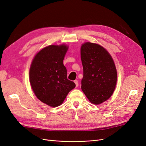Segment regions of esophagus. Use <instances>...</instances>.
<instances>
[{
  "label": "esophagus",
  "mask_w": 146,
  "mask_h": 146,
  "mask_svg": "<svg viewBox=\"0 0 146 146\" xmlns=\"http://www.w3.org/2000/svg\"><path fill=\"white\" fill-rule=\"evenodd\" d=\"M74 83H75V84H76V86L77 87V86H78V80H75V81H74Z\"/></svg>",
  "instance_id": "34e87169"
}]
</instances>
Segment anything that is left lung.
I'll list each match as a JSON object with an SVG mask.
<instances>
[{"label":"left lung","instance_id":"8db88e82","mask_svg":"<svg viewBox=\"0 0 146 146\" xmlns=\"http://www.w3.org/2000/svg\"><path fill=\"white\" fill-rule=\"evenodd\" d=\"M81 60L84 69L82 91L92 103L100 104L108 100L115 88V64L107 50L90 42L82 45Z\"/></svg>","mask_w":146,"mask_h":146}]
</instances>
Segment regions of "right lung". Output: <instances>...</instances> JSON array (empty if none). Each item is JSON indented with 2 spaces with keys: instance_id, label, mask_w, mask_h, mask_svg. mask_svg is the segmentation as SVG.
<instances>
[{
  "instance_id": "obj_1",
  "label": "right lung",
  "mask_w": 146,
  "mask_h": 146,
  "mask_svg": "<svg viewBox=\"0 0 146 146\" xmlns=\"http://www.w3.org/2000/svg\"><path fill=\"white\" fill-rule=\"evenodd\" d=\"M68 47L50 45L35 55L29 70L30 84L38 99L52 107L61 105L76 84L67 78L63 60Z\"/></svg>"
}]
</instances>
